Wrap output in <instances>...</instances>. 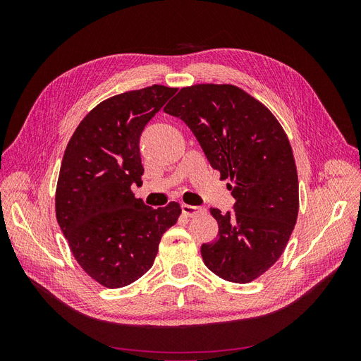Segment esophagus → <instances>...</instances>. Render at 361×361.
<instances>
[{
  "mask_svg": "<svg viewBox=\"0 0 361 361\" xmlns=\"http://www.w3.org/2000/svg\"><path fill=\"white\" fill-rule=\"evenodd\" d=\"M182 212L187 216H194V215L203 212V209L199 206H191V204H187V203H182Z\"/></svg>",
  "mask_w": 361,
  "mask_h": 361,
  "instance_id": "1",
  "label": "esophagus"
}]
</instances>
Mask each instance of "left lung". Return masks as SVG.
<instances>
[{
	"mask_svg": "<svg viewBox=\"0 0 361 361\" xmlns=\"http://www.w3.org/2000/svg\"><path fill=\"white\" fill-rule=\"evenodd\" d=\"M164 111L192 130L235 197V212L211 207L215 241L204 265L232 283H250L276 264L297 223L298 174L289 138L268 108L232 84L183 87Z\"/></svg>",
	"mask_w": 361,
	"mask_h": 361,
	"instance_id": "8db88e82",
	"label": "left lung"
}]
</instances>
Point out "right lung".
<instances>
[{
    "label": "right lung",
    "instance_id": "right-lung-1",
    "mask_svg": "<svg viewBox=\"0 0 361 361\" xmlns=\"http://www.w3.org/2000/svg\"><path fill=\"white\" fill-rule=\"evenodd\" d=\"M176 90L154 84L108 97L81 120L64 150L57 221L75 260L104 288L145 276L182 212L176 202L154 209L133 192L143 183L140 135Z\"/></svg>",
    "mask_w": 361,
    "mask_h": 361
}]
</instances>
